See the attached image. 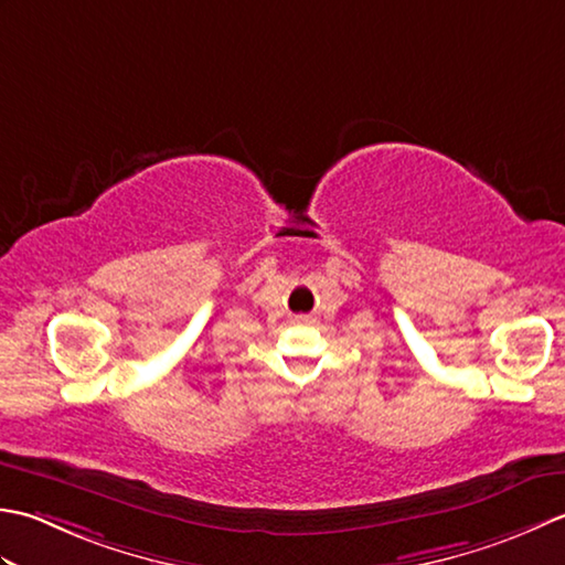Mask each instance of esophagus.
Listing matches in <instances>:
<instances>
[{"label": "esophagus", "mask_w": 565, "mask_h": 565, "mask_svg": "<svg viewBox=\"0 0 565 565\" xmlns=\"http://www.w3.org/2000/svg\"><path fill=\"white\" fill-rule=\"evenodd\" d=\"M295 321H297V324H309V321H312V317H309V315H299V317H295Z\"/></svg>", "instance_id": "34e87169"}]
</instances>
